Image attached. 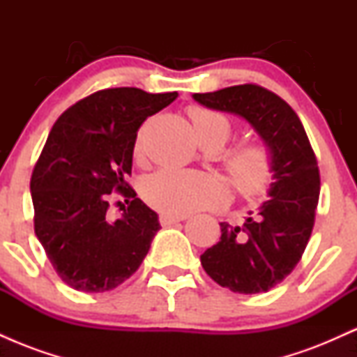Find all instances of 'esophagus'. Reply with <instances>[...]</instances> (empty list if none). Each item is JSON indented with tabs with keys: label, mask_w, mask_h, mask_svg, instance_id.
Here are the masks:
<instances>
[{
	"label": "esophagus",
	"mask_w": 357,
	"mask_h": 357,
	"mask_svg": "<svg viewBox=\"0 0 357 357\" xmlns=\"http://www.w3.org/2000/svg\"><path fill=\"white\" fill-rule=\"evenodd\" d=\"M186 218L188 215H169V213H162V215H159V221H161L162 227H169V225L179 223V221Z\"/></svg>",
	"instance_id": "34e87169"
}]
</instances>
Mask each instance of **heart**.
Returning a JSON list of instances; mask_svg holds the SVG:
<instances>
[{
    "label": "heart",
    "mask_w": 357,
    "mask_h": 357,
    "mask_svg": "<svg viewBox=\"0 0 357 357\" xmlns=\"http://www.w3.org/2000/svg\"><path fill=\"white\" fill-rule=\"evenodd\" d=\"M190 117L202 144L216 141L223 146L230 137V122L221 114L204 107H190ZM142 151L144 144L141 130L134 142V155L141 159ZM225 169L241 196L257 198L264 195L272 183L273 159L265 146L243 144L225 158ZM142 195L151 206L169 215H186L218 208L230 198L227 184L216 176L176 169L159 171L147 178Z\"/></svg>",
    "instance_id": "b5f03b06"
}]
</instances>
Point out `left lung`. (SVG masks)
I'll use <instances>...</instances> for the list:
<instances>
[{
    "label": "left lung",
    "instance_id": "left-lung-1",
    "mask_svg": "<svg viewBox=\"0 0 357 357\" xmlns=\"http://www.w3.org/2000/svg\"><path fill=\"white\" fill-rule=\"evenodd\" d=\"M192 99L243 117L272 154L270 199L241 227L220 223V241L202 255L204 272L218 285L238 294L268 292L296 268L312 233L321 192L314 149L294 109L260 85H233Z\"/></svg>",
    "mask_w": 357,
    "mask_h": 357
}]
</instances>
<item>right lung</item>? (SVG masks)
I'll return each instance as SVG.
<instances>
[{"label": "right lung", "instance_id": "obj_1", "mask_svg": "<svg viewBox=\"0 0 357 357\" xmlns=\"http://www.w3.org/2000/svg\"><path fill=\"white\" fill-rule=\"evenodd\" d=\"M176 97L178 92L104 89L73 104L53 124L31 174L33 221L48 260L72 289H116L149 252L161 225L126 178L139 127ZM112 192L130 203L116 222L107 216Z\"/></svg>", "mask_w": 357, "mask_h": 357}]
</instances>
